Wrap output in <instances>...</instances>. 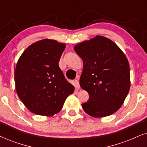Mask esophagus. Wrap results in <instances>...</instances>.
Returning <instances> with one entry per match:
<instances>
[{"label":"esophagus","mask_w":147,"mask_h":147,"mask_svg":"<svg viewBox=\"0 0 147 147\" xmlns=\"http://www.w3.org/2000/svg\"><path fill=\"white\" fill-rule=\"evenodd\" d=\"M75 86L78 89V90H79L80 89V85H79V77H77V79H76V80H75Z\"/></svg>","instance_id":"esophagus-1"}]
</instances>
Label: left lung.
Listing matches in <instances>:
<instances>
[{
    "instance_id": "8db88e82",
    "label": "left lung",
    "mask_w": 147,
    "mask_h": 147,
    "mask_svg": "<svg viewBox=\"0 0 147 147\" xmlns=\"http://www.w3.org/2000/svg\"><path fill=\"white\" fill-rule=\"evenodd\" d=\"M74 49L83 60L80 86L88 92L82 104L87 115L109 116L123 105L130 88L129 65L125 55L114 42L102 36L77 44Z\"/></svg>"
}]
</instances>
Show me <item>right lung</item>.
I'll return each mask as SVG.
<instances>
[{"mask_svg": "<svg viewBox=\"0 0 147 147\" xmlns=\"http://www.w3.org/2000/svg\"><path fill=\"white\" fill-rule=\"evenodd\" d=\"M64 43L45 38L29 46L15 70L16 90L28 109L42 116H53L62 109L75 87L65 79L59 61Z\"/></svg>", "mask_w": 147, "mask_h": 147, "instance_id": "add662e5", "label": "right lung"}]
</instances>
